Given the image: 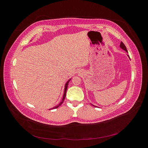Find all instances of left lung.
Masks as SVG:
<instances>
[{
    "mask_svg": "<svg viewBox=\"0 0 148 148\" xmlns=\"http://www.w3.org/2000/svg\"><path fill=\"white\" fill-rule=\"evenodd\" d=\"M120 48L121 49H122L123 50H124L125 51H126L127 52H128V51H127V48H126V46H125V44L122 42H120ZM128 57L130 58V57H129V56H128ZM92 106H95V107H97V106H94L93 104H92Z\"/></svg>",
    "mask_w": 148,
    "mask_h": 148,
    "instance_id": "left-lung-1",
    "label": "left lung"
}]
</instances>
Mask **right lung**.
Instances as JSON below:
<instances>
[{"instance_id": "add662e5", "label": "right lung", "mask_w": 148, "mask_h": 148, "mask_svg": "<svg viewBox=\"0 0 148 148\" xmlns=\"http://www.w3.org/2000/svg\"><path fill=\"white\" fill-rule=\"evenodd\" d=\"M71 78H70V79H69L68 81H67L66 82V83H65V87H64V95H63V97H62V101H61V102L59 103V104H58L57 106H55V107H53L52 108H51V109H49V110H51V109H56V108H58V107H59V106H60L61 105H62V103L64 102V99H65V96H66V89H67V88H68V85H69V83L70 82V81L71 80Z\"/></svg>"}]
</instances>
